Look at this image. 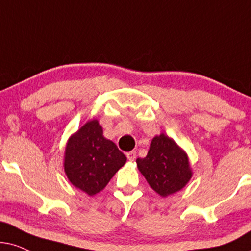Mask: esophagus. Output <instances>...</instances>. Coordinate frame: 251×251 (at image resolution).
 I'll list each match as a JSON object with an SVG mask.
<instances>
[{
    "instance_id": "esophagus-1",
    "label": "esophagus",
    "mask_w": 251,
    "mask_h": 251,
    "mask_svg": "<svg viewBox=\"0 0 251 251\" xmlns=\"http://www.w3.org/2000/svg\"><path fill=\"white\" fill-rule=\"evenodd\" d=\"M126 156H127L128 160H131V162H133V160H134L135 157H136V151H135V150H132V151H129V152L126 153Z\"/></svg>"
}]
</instances>
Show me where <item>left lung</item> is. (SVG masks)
<instances>
[{"instance_id": "8db88e82", "label": "left lung", "mask_w": 251, "mask_h": 251, "mask_svg": "<svg viewBox=\"0 0 251 251\" xmlns=\"http://www.w3.org/2000/svg\"><path fill=\"white\" fill-rule=\"evenodd\" d=\"M136 165L149 186L163 198L182 189L193 176L187 153L163 133L151 140L148 153L136 159Z\"/></svg>"}]
</instances>
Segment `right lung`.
<instances>
[{
	"instance_id": "right-lung-1",
	"label": "right lung",
	"mask_w": 251,
	"mask_h": 251,
	"mask_svg": "<svg viewBox=\"0 0 251 251\" xmlns=\"http://www.w3.org/2000/svg\"><path fill=\"white\" fill-rule=\"evenodd\" d=\"M126 159L115 143L103 136L98 120L93 119L66 143L64 171L73 186L93 196L104 189Z\"/></svg>"
}]
</instances>
